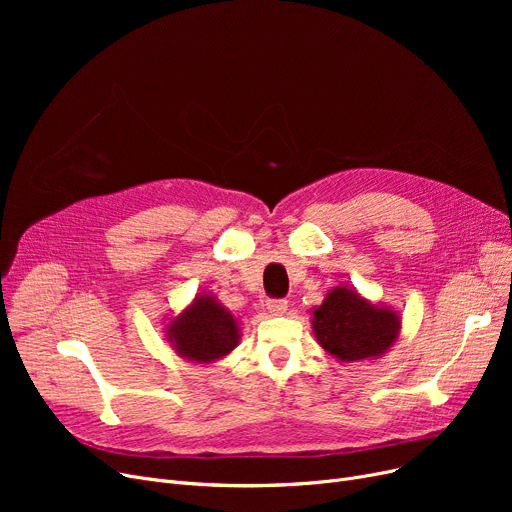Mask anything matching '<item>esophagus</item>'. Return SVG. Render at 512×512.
I'll list each match as a JSON object with an SVG mask.
<instances>
[{"instance_id": "34e87169", "label": "esophagus", "mask_w": 512, "mask_h": 512, "mask_svg": "<svg viewBox=\"0 0 512 512\" xmlns=\"http://www.w3.org/2000/svg\"><path fill=\"white\" fill-rule=\"evenodd\" d=\"M265 309H267V313H270V315L278 317V315H284L288 311V303L282 301V299H274V301H267L265 303Z\"/></svg>"}]
</instances>
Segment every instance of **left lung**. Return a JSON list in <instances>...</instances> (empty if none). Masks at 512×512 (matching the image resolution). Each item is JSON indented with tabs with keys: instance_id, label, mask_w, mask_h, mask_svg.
Returning <instances> with one entry per match:
<instances>
[{
	"instance_id": "left-lung-1",
	"label": "left lung",
	"mask_w": 512,
	"mask_h": 512,
	"mask_svg": "<svg viewBox=\"0 0 512 512\" xmlns=\"http://www.w3.org/2000/svg\"><path fill=\"white\" fill-rule=\"evenodd\" d=\"M311 328L317 344L340 363H361L384 357L400 336L402 317L396 309L365 299L338 284L311 309Z\"/></svg>"
}]
</instances>
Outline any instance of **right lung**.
I'll return each instance as SVG.
<instances>
[{
	"label": "right lung",
	"instance_id": "right-lung-1",
	"mask_svg": "<svg viewBox=\"0 0 512 512\" xmlns=\"http://www.w3.org/2000/svg\"><path fill=\"white\" fill-rule=\"evenodd\" d=\"M164 334L178 357L201 365L224 359L240 342L238 319L211 292H197L180 313L168 317Z\"/></svg>",
	"mask_w": 512,
	"mask_h": 512
}]
</instances>
